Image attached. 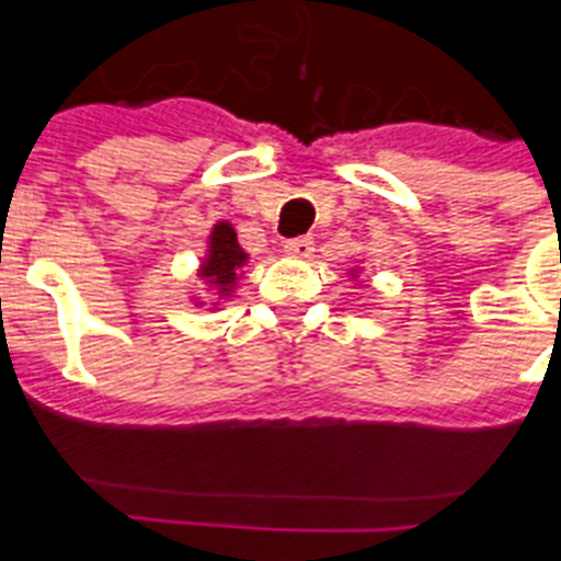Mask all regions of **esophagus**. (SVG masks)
<instances>
[{"instance_id": "obj_1", "label": "esophagus", "mask_w": 561, "mask_h": 561, "mask_svg": "<svg viewBox=\"0 0 561 561\" xmlns=\"http://www.w3.org/2000/svg\"><path fill=\"white\" fill-rule=\"evenodd\" d=\"M285 251L296 260H312V251H316V243L312 237H296V240H287Z\"/></svg>"}]
</instances>
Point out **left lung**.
Segmentation results:
<instances>
[{
  "instance_id": "1",
  "label": "left lung",
  "mask_w": 561,
  "mask_h": 561,
  "mask_svg": "<svg viewBox=\"0 0 561 561\" xmlns=\"http://www.w3.org/2000/svg\"><path fill=\"white\" fill-rule=\"evenodd\" d=\"M346 276H350V279L355 282V285H360V265H355V268H350V274H346Z\"/></svg>"
}]
</instances>
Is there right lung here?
<instances>
[{
    "mask_svg": "<svg viewBox=\"0 0 561 561\" xmlns=\"http://www.w3.org/2000/svg\"><path fill=\"white\" fill-rule=\"evenodd\" d=\"M249 251L237 243V231L229 220H218L206 237V251L201 256L198 279L204 282L206 296L195 293V307L224 310L226 301L237 293V285L249 268Z\"/></svg>",
    "mask_w": 561,
    "mask_h": 561,
    "instance_id": "1",
    "label": "right lung"
}]
</instances>
